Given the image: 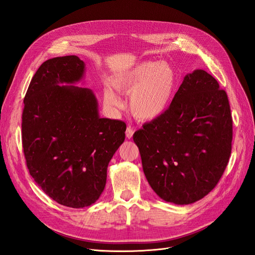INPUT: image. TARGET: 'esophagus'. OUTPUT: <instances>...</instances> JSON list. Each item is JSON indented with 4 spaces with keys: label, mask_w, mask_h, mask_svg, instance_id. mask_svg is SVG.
Listing matches in <instances>:
<instances>
[{
    "label": "esophagus",
    "mask_w": 255,
    "mask_h": 255,
    "mask_svg": "<svg viewBox=\"0 0 255 255\" xmlns=\"http://www.w3.org/2000/svg\"><path fill=\"white\" fill-rule=\"evenodd\" d=\"M133 132H134L133 128H131L130 126L127 127V129H126V137L127 138H131V137H132V135H133Z\"/></svg>",
    "instance_id": "1"
}]
</instances>
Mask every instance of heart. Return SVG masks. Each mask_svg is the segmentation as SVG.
Listing matches in <instances>:
<instances>
[{"instance_id": "heart-1", "label": "heart", "mask_w": 255, "mask_h": 255, "mask_svg": "<svg viewBox=\"0 0 255 255\" xmlns=\"http://www.w3.org/2000/svg\"><path fill=\"white\" fill-rule=\"evenodd\" d=\"M111 87L122 94H130L131 113L139 120L150 122L167 111L177 87L175 70L166 62L143 61L110 80ZM104 102L110 108L122 106L120 97L111 89L104 91Z\"/></svg>"}]
</instances>
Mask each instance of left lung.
<instances>
[{"label": "left lung", "mask_w": 255, "mask_h": 255, "mask_svg": "<svg viewBox=\"0 0 255 255\" xmlns=\"http://www.w3.org/2000/svg\"><path fill=\"white\" fill-rule=\"evenodd\" d=\"M225 90L203 70L185 75L167 111L135 131L145 177L161 199L190 204L216 186L232 149Z\"/></svg>", "instance_id": "obj_1"}]
</instances>
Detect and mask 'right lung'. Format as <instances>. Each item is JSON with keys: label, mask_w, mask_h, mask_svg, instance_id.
Here are the masks:
<instances>
[{"label": "right lung", "mask_w": 255, "mask_h": 255, "mask_svg": "<svg viewBox=\"0 0 255 255\" xmlns=\"http://www.w3.org/2000/svg\"><path fill=\"white\" fill-rule=\"evenodd\" d=\"M84 74L77 56L46 60L30 81L22 114L30 176L53 200L74 209L100 198L126 131L124 122L100 118L91 89L74 86Z\"/></svg>", "instance_id": "right-lung-1"}]
</instances>
